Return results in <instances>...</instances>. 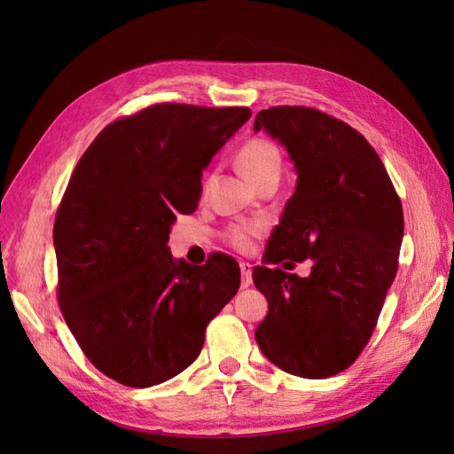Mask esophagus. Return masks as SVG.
I'll use <instances>...</instances> for the list:
<instances>
[{
    "mask_svg": "<svg viewBox=\"0 0 454 454\" xmlns=\"http://www.w3.org/2000/svg\"><path fill=\"white\" fill-rule=\"evenodd\" d=\"M240 270H242V287H250L252 286V265L250 263H240Z\"/></svg>",
    "mask_w": 454,
    "mask_h": 454,
    "instance_id": "esophagus-1",
    "label": "esophagus"
}]
</instances>
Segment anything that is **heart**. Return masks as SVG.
Masks as SVG:
<instances>
[{
    "label": "heart",
    "mask_w": 454,
    "mask_h": 454,
    "mask_svg": "<svg viewBox=\"0 0 454 454\" xmlns=\"http://www.w3.org/2000/svg\"><path fill=\"white\" fill-rule=\"evenodd\" d=\"M237 164L240 172L248 177L250 184H259L265 177H280L282 170V159L278 149L274 147L267 140H250L246 142L239 155ZM259 225L255 223H240V225H231L227 229V240L235 246L239 250H248L252 246V239L259 232Z\"/></svg>",
    "instance_id": "obj_1"
}]
</instances>
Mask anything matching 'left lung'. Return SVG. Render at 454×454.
<instances>
[{"instance_id":"1","label":"left lung","mask_w":454,"mask_h":454,"mask_svg":"<svg viewBox=\"0 0 454 454\" xmlns=\"http://www.w3.org/2000/svg\"><path fill=\"white\" fill-rule=\"evenodd\" d=\"M254 130L277 140L297 174L265 265L312 259L307 278L254 269L269 303L255 340L286 373L332 377L358 358L377 325L403 240L402 202L375 149L347 122L280 106L261 109Z\"/></svg>"}]
</instances>
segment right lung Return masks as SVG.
Returning <instances> with one entry per match:
<instances>
[{"label": "right lung", "instance_id": "obj_1", "mask_svg": "<svg viewBox=\"0 0 454 454\" xmlns=\"http://www.w3.org/2000/svg\"><path fill=\"white\" fill-rule=\"evenodd\" d=\"M252 117L248 107L157 104L106 127L79 159L54 222L59 303L81 350L121 384L182 373L206 325L235 297L239 263L176 261L177 214H191L202 170Z\"/></svg>", "mask_w": 454, "mask_h": 454}]
</instances>
